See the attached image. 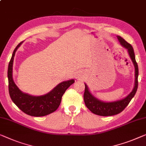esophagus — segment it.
Segmentation results:
<instances>
[{"label":"esophagus","mask_w":146,"mask_h":146,"mask_svg":"<svg viewBox=\"0 0 146 146\" xmlns=\"http://www.w3.org/2000/svg\"><path fill=\"white\" fill-rule=\"evenodd\" d=\"M82 77H83V76H82V74L80 73H79V75H77V78H78V79H81V78H82Z\"/></svg>","instance_id":"esophagus-1"}]
</instances>
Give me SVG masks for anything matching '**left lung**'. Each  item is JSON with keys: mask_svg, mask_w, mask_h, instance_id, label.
<instances>
[{"mask_svg": "<svg viewBox=\"0 0 146 146\" xmlns=\"http://www.w3.org/2000/svg\"><path fill=\"white\" fill-rule=\"evenodd\" d=\"M118 40L121 45L127 50L128 53L133 63L134 69H135V80H134V88L130 94L127 96L123 99L114 102H104L96 98L92 93L90 92L86 84L85 85V90L84 93V101L85 105L93 113L100 116H111L119 114L122 111H123L132 98L135 95L137 88H138V67L136 62L135 54L134 49L129 43H128L125 39L120 36H117Z\"/></svg>", "mask_w": 146, "mask_h": 146, "instance_id": "left-lung-1", "label": "left lung"}]
</instances>
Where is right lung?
<instances>
[{
	"label": "right lung",
	"mask_w": 146,
	"mask_h": 146,
	"mask_svg": "<svg viewBox=\"0 0 146 146\" xmlns=\"http://www.w3.org/2000/svg\"><path fill=\"white\" fill-rule=\"evenodd\" d=\"M23 41L17 46L13 52L8 68V90L11 99L19 109L25 113L34 117L45 116L57 110L60 105L62 96L70 85L75 82L71 79L63 81L47 94L32 96L23 92L15 84L13 79V63L16 52Z\"/></svg>",
	"instance_id": "1"
}]
</instances>
